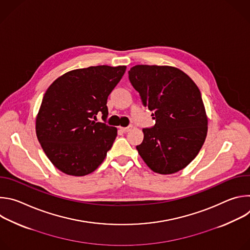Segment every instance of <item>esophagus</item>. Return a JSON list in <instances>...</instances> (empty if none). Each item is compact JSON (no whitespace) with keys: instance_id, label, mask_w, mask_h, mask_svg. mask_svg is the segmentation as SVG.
I'll list each match as a JSON object with an SVG mask.
<instances>
[{"instance_id":"obj_1","label":"esophagus","mask_w":250,"mask_h":250,"mask_svg":"<svg viewBox=\"0 0 250 250\" xmlns=\"http://www.w3.org/2000/svg\"><path fill=\"white\" fill-rule=\"evenodd\" d=\"M131 128H132V125H128V126H126V127H121V130L125 133V132H128Z\"/></svg>"}]
</instances>
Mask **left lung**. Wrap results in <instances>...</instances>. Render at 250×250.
<instances>
[{"instance_id": "obj_1", "label": "left lung", "mask_w": 250, "mask_h": 250, "mask_svg": "<svg viewBox=\"0 0 250 250\" xmlns=\"http://www.w3.org/2000/svg\"><path fill=\"white\" fill-rule=\"evenodd\" d=\"M128 78L155 125L144 128L136 149L154 172L173 174L184 169L201 150L208 118L201 92L182 70L172 66L135 65Z\"/></svg>"}]
</instances>
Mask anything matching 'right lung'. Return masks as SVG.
<instances>
[{
    "label": "right lung",
    "mask_w": 250,
    "mask_h": 250,
    "mask_svg": "<svg viewBox=\"0 0 250 250\" xmlns=\"http://www.w3.org/2000/svg\"><path fill=\"white\" fill-rule=\"evenodd\" d=\"M126 66H91L57 78L46 90L35 121L40 144L61 172L85 176L104 161L118 134L117 127L96 123L108 117L106 100Z\"/></svg>",
    "instance_id": "1"
}]
</instances>
